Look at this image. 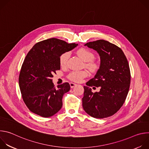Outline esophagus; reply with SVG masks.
<instances>
[{
	"mask_svg": "<svg viewBox=\"0 0 149 149\" xmlns=\"http://www.w3.org/2000/svg\"><path fill=\"white\" fill-rule=\"evenodd\" d=\"M70 87H71V88H73L74 86H77V84H75V83H74V82H71L70 83Z\"/></svg>",
	"mask_w": 149,
	"mask_h": 149,
	"instance_id": "1",
	"label": "esophagus"
}]
</instances>
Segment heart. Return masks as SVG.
Wrapping results in <instances>:
<instances>
[{
  "instance_id": "heart-1",
  "label": "heart",
  "mask_w": 149,
  "mask_h": 149,
  "mask_svg": "<svg viewBox=\"0 0 149 149\" xmlns=\"http://www.w3.org/2000/svg\"><path fill=\"white\" fill-rule=\"evenodd\" d=\"M77 54L78 56L84 62H89L91 61V62H89L88 63V66L92 70H94L97 68V64L95 63L91 62V61L94 59V54L91 52L90 50L84 48H81L79 49ZM70 52H67L63 53L59 58V63L60 65L62 67H64L67 65V63L68 61V59L70 57ZM88 75V72L86 71H73L71 72L69 75L68 78L73 81H81L82 78L86 77Z\"/></svg>"
}]
</instances>
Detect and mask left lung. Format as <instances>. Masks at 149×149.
<instances>
[{
    "mask_svg": "<svg viewBox=\"0 0 149 149\" xmlns=\"http://www.w3.org/2000/svg\"><path fill=\"white\" fill-rule=\"evenodd\" d=\"M96 51L100 65L94 77L84 86L82 107L88 115L103 118L117 113L124 104L130 84V71L127 59L121 48L100 39L84 45ZM100 87L93 93L90 86Z\"/></svg>",
    "mask_w": 149,
    "mask_h": 149,
    "instance_id": "obj_1",
    "label": "left lung"
}]
</instances>
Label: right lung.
Returning <instances> with one entry per match:
<instances>
[{
	"label": "right lung",
	"instance_id": "obj_1",
	"mask_svg": "<svg viewBox=\"0 0 149 149\" xmlns=\"http://www.w3.org/2000/svg\"><path fill=\"white\" fill-rule=\"evenodd\" d=\"M77 44L50 38L36 43L24 61L19 77L22 98L32 113L42 117H49L62 106V97L70 90L69 83L55 87L53 74L60 70V56L71 51Z\"/></svg>",
	"mask_w": 149,
	"mask_h": 149
}]
</instances>
